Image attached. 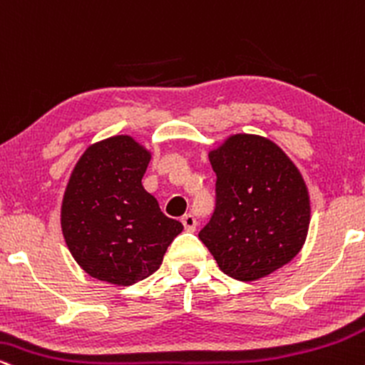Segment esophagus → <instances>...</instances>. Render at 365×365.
Here are the masks:
<instances>
[{
  "mask_svg": "<svg viewBox=\"0 0 365 365\" xmlns=\"http://www.w3.org/2000/svg\"><path fill=\"white\" fill-rule=\"evenodd\" d=\"M182 225H184V229L187 230V232H195L196 225H198V220H196L195 215L187 213V215L182 217Z\"/></svg>",
  "mask_w": 365,
  "mask_h": 365,
  "instance_id": "esophagus-1",
  "label": "esophagus"
}]
</instances>
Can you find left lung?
<instances>
[{"mask_svg": "<svg viewBox=\"0 0 365 365\" xmlns=\"http://www.w3.org/2000/svg\"><path fill=\"white\" fill-rule=\"evenodd\" d=\"M217 208L198 237L225 275L255 282L292 261L306 242L311 198L301 170L259 135L235 133L208 152Z\"/></svg>", "mask_w": 365, "mask_h": 365, "instance_id": "left-lung-1", "label": "left lung"}]
</instances>
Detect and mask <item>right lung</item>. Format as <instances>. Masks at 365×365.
Returning <instances> with one entry per match:
<instances>
[{"mask_svg":"<svg viewBox=\"0 0 365 365\" xmlns=\"http://www.w3.org/2000/svg\"><path fill=\"white\" fill-rule=\"evenodd\" d=\"M152 152L130 135L88 145L61 203L64 242L97 280L128 287L155 273L182 224L165 217L141 179Z\"/></svg>","mask_w":365,"mask_h":365,"instance_id":"obj_1","label":"right lung"}]
</instances>
